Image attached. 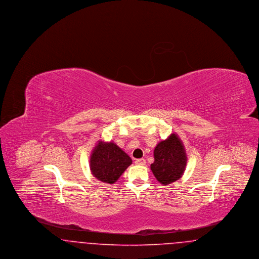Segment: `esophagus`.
Returning <instances> with one entry per match:
<instances>
[{
	"instance_id": "1",
	"label": "esophagus",
	"mask_w": 259,
	"mask_h": 259,
	"mask_svg": "<svg viewBox=\"0 0 259 259\" xmlns=\"http://www.w3.org/2000/svg\"><path fill=\"white\" fill-rule=\"evenodd\" d=\"M136 165H141V166H144V165H146V159H144V158H141V159H137L135 161Z\"/></svg>"
}]
</instances>
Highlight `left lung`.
<instances>
[{
  "label": "left lung",
  "mask_w": 259,
  "mask_h": 259,
  "mask_svg": "<svg viewBox=\"0 0 259 259\" xmlns=\"http://www.w3.org/2000/svg\"><path fill=\"white\" fill-rule=\"evenodd\" d=\"M154 162L150 169L161 185H170L182 178L187 156L185 147L177 134L172 133L154 148Z\"/></svg>",
  "instance_id": "1"
}]
</instances>
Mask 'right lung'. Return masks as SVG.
<instances>
[{"label": "right lung", "mask_w": 259, "mask_h": 259, "mask_svg": "<svg viewBox=\"0 0 259 259\" xmlns=\"http://www.w3.org/2000/svg\"><path fill=\"white\" fill-rule=\"evenodd\" d=\"M132 164V159L114 143L99 141L90 156V170L102 183L114 184Z\"/></svg>", "instance_id": "obj_1"}]
</instances>
